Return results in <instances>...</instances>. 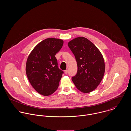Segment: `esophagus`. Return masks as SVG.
<instances>
[{
    "label": "esophagus",
    "mask_w": 131,
    "mask_h": 131,
    "mask_svg": "<svg viewBox=\"0 0 131 131\" xmlns=\"http://www.w3.org/2000/svg\"><path fill=\"white\" fill-rule=\"evenodd\" d=\"M68 70H66V71H64V73H65V74H68Z\"/></svg>",
    "instance_id": "34e87169"
}]
</instances>
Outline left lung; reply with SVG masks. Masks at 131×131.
<instances>
[{"mask_svg": "<svg viewBox=\"0 0 131 131\" xmlns=\"http://www.w3.org/2000/svg\"><path fill=\"white\" fill-rule=\"evenodd\" d=\"M74 54L78 72L72 79L76 88L84 93L94 90L101 82L105 72L102 54L88 39L75 38L68 43Z\"/></svg>", "mask_w": 131, "mask_h": 131, "instance_id": "left-lung-1", "label": "left lung"}]
</instances>
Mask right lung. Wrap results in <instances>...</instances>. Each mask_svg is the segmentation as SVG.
<instances>
[{
    "mask_svg": "<svg viewBox=\"0 0 131 131\" xmlns=\"http://www.w3.org/2000/svg\"><path fill=\"white\" fill-rule=\"evenodd\" d=\"M63 44L61 39H46L34 48L28 57L26 72L32 86L43 96H49L57 89L63 72L57 67L55 56Z\"/></svg>",
    "mask_w": 131,
    "mask_h": 131,
    "instance_id": "right-lung-1",
    "label": "right lung"
}]
</instances>
